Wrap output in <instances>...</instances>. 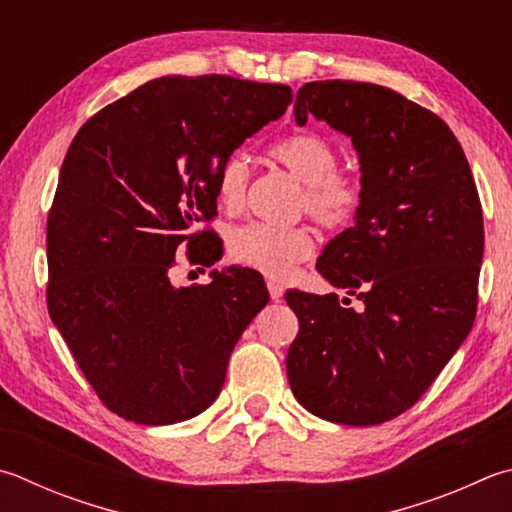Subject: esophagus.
<instances>
[{
  "label": "esophagus",
  "instance_id": "esophagus-1",
  "mask_svg": "<svg viewBox=\"0 0 512 512\" xmlns=\"http://www.w3.org/2000/svg\"><path fill=\"white\" fill-rule=\"evenodd\" d=\"M266 286H268V293H271V297H273L275 302H277V300H282V295H284V288H282V284H277V282H273V280H268V282H266Z\"/></svg>",
  "mask_w": 512,
  "mask_h": 512
}]
</instances>
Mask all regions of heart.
Returning a JSON list of instances; mask_svg holds the SVG:
<instances>
[{"instance_id": "b5f03b06", "label": "heart", "mask_w": 512, "mask_h": 512, "mask_svg": "<svg viewBox=\"0 0 512 512\" xmlns=\"http://www.w3.org/2000/svg\"><path fill=\"white\" fill-rule=\"evenodd\" d=\"M271 156L304 183L300 208L327 228H340L356 215L360 185L338 170V156L318 134H295L271 145ZM250 181L246 156L230 154L217 172L219 206L235 212L244 206ZM228 257L268 277H286L313 250L306 228H273L264 224L237 226L228 232Z\"/></svg>"}]
</instances>
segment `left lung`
<instances>
[{
    "label": "left lung",
    "mask_w": 512,
    "mask_h": 512,
    "mask_svg": "<svg viewBox=\"0 0 512 512\" xmlns=\"http://www.w3.org/2000/svg\"><path fill=\"white\" fill-rule=\"evenodd\" d=\"M311 116L351 138L360 163L353 226L324 246L318 273L358 293L288 291L300 331L286 356L297 403L342 425H378L425 394L477 315L483 217L466 154L450 127L396 91L318 80L297 91ZM349 300V297H345Z\"/></svg>",
    "instance_id": "1"
}]
</instances>
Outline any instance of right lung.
I'll list each match as a JSON object with an SVG mask.
<instances>
[{"label": "right lung", "instance_id": "obj_1", "mask_svg": "<svg viewBox=\"0 0 512 512\" xmlns=\"http://www.w3.org/2000/svg\"><path fill=\"white\" fill-rule=\"evenodd\" d=\"M291 87L228 76L145 82L89 118L46 224L51 320L111 412L188 421L217 401L230 353L268 304L248 268L174 286L181 246L212 266L221 163L291 105Z\"/></svg>", "mask_w": 512, "mask_h": 512}]
</instances>
